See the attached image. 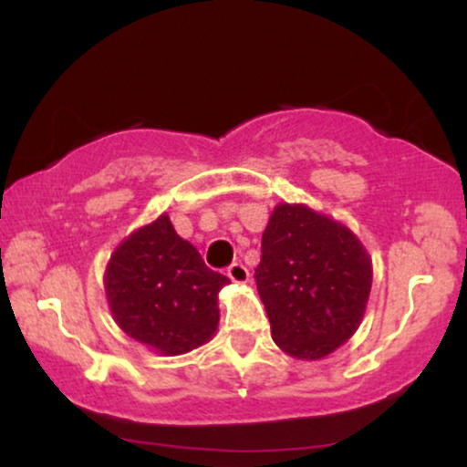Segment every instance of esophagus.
Segmentation results:
<instances>
[{
    "label": "esophagus",
    "mask_w": 467,
    "mask_h": 467,
    "mask_svg": "<svg viewBox=\"0 0 467 467\" xmlns=\"http://www.w3.org/2000/svg\"><path fill=\"white\" fill-rule=\"evenodd\" d=\"M228 276H230V281H233V283H239V285H244V283H248L250 272L244 264H233L228 267Z\"/></svg>",
    "instance_id": "obj_1"
}]
</instances>
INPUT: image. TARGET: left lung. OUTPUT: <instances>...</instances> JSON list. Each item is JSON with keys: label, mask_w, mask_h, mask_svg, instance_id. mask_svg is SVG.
<instances>
[{"label": "left lung", "mask_w": 467, "mask_h": 467, "mask_svg": "<svg viewBox=\"0 0 467 467\" xmlns=\"http://www.w3.org/2000/svg\"><path fill=\"white\" fill-rule=\"evenodd\" d=\"M256 289L272 340L296 360H323L360 327L373 283L358 234L307 203H276L261 239Z\"/></svg>", "instance_id": "left-lung-1"}]
</instances>
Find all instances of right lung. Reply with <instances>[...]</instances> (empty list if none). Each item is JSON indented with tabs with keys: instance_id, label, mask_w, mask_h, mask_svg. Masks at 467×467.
Wrapping results in <instances>:
<instances>
[{
	"instance_id": "1",
	"label": "right lung",
	"mask_w": 467,
	"mask_h": 467,
	"mask_svg": "<svg viewBox=\"0 0 467 467\" xmlns=\"http://www.w3.org/2000/svg\"><path fill=\"white\" fill-rule=\"evenodd\" d=\"M228 283L166 213L116 245L103 276L111 318L158 356H182L215 337L219 292Z\"/></svg>"
}]
</instances>
